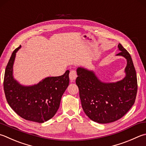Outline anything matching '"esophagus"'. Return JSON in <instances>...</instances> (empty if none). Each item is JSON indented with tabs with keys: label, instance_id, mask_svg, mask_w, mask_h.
<instances>
[{
	"label": "esophagus",
	"instance_id": "esophagus-1",
	"mask_svg": "<svg viewBox=\"0 0 146 146\" xmlns=\"http://www.w3.org/2000/svg\"><path fill=\"white\" fill-rule=\"evenodd\" d=\"M77 73L75 70H71L69 74V78H70V80L71 81H73L74 80H76V79L77 78Z\"/></svg>",
	"mask_w": 146,
	"mask_h": 146
}]
</instances>
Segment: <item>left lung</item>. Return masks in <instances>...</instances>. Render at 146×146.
<instances>
[{
    "label": "left lung",
    "mask_w": 146,
    "mask_h": 146,
    "mask_svg": "<svg viewBox=\"0 0 146 146\" xmlns=\"http://www.w3.org/2000/svg\"><path fill=\"white\" fill-rule=\"evenodd\" d=\"M121 51L117 56L125 57L127 61L126 76L116 82H104L93 71L82 67L77 69L76 82L85 114L98 123L114 122L121 118L135 103L137 92V79L130 54L119 44Z\"/></svg>",
    "instance_id": "obj_1"
}]
</instances>
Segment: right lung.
Here are the masks:
<instances>
[{
    "label": "right lung",
    "mask_w": 146,
    "mask_h": 146,
    "mask_svg": "<svg viewBox=\"0 0 146 146\" xmlns=\"http://www.w3.org/2000/svg\"><path fill=\"white\" fill-rule=\"evenodd\" d=\"M21 46L15 49L5 70L4 90L8 104L23 119L42 123L55 115L63 94L69 84V70L64 75L48 77L37 84L25 86L13 78V67L16 53Z\"/></svg>",
    "instance_id": "obj_1"
}]
</instances>
